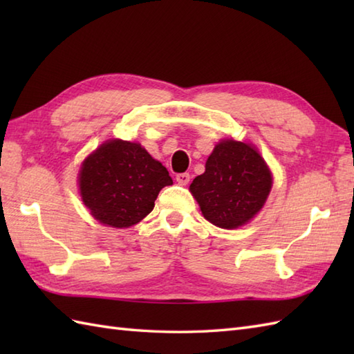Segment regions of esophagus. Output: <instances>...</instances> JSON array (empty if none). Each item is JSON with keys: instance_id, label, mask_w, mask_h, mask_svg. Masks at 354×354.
<instances>
[{"instance_id": "obj_1", "label": "esophagus", "mask_w": 354, "mask_h": 354, "mask_svg": "<svg viewBox=\"0 0 354 354\" xmlns=\"http://www.w3.org/2000/svg\"><path fill=\"white\" fill-rule=\"evenodd\" d=\"M176 181H178V184L187 185V184L190 183V175H189V173H178V175H176Z\"/></svg>"}]
</instances>
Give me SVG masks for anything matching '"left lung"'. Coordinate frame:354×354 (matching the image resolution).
I'll return each mask as SVG.
<instances>
[{
	"mask_svg": "<svg viewBox=\"0 0 354 354\" xmlns=\"http://www.w3.org/2000/svg\"><path fill=\"white\" fill-rule=\"evenodd\" d=\"M272 175L259 150L248 142L222 140L205 162V171L190 184L208 222L234 230L250 222L265 205Z\"/></svg>",
	"mask_w": 354,
	"mask_h": 354,
	"instance_id": "left-lung-1",
	"label": "left lung"
}]
</instances>
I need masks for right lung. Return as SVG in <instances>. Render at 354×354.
<instances>
[{
  "label": "right lung",
  "instance_id": "add662e5",
  "mask_svg": "<svg viewBox=\"0 0 354 354\" xmlns=\"http://www.w3.org/2000/svg\"><path fill=\"white\" fill-rule=\"evenodd\" d=\"M167 169L138 142L109 140L89 155L79 173L80 196L94 219L129 228L152 212L158 193L171 185Z\"/></svg>",
  "mask_w": 354,
  "mask_h": 354
}]
</instances>
